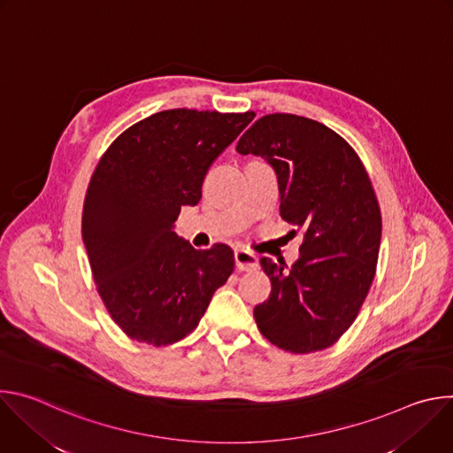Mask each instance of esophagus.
Wrapping results in <instances>:
<instances>
[{
	"instance_id": "esophagus-1",
	"label": "esophagus",
	"mask_w": 453,
	"mask_h": 453,
	"mask_svg": "<svg viewBox=\"0 0 453 453\" xmlns=\"http://www.w3.org/2000/svg\"><path fill=\"white\" fill-rule=\"evenodd\" d=\"M234 264L238 271H256L257 269V257L245 250V249H236L234 250Z\"/></svg>"
}]
</instances>
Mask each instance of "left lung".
I'll use <instances>...</instances> for the list:
<instances>
[{
    "instance_id": "left-lung-1",
    "label": "left lung",
    "mask_w": 453,
    "mask_h": 453,
    "mask_svg": "<svg viewBox=\"0 0 453 453\" xmlns=\"http://www.w3.org/2000/svg\"><path fill=\"white\" fill-rule=\"evenodd\" d=\"M236 152L273 166L281 217L304 231L292 267L260 260L273 290L254 306L256 325L285 351L330 348L353 325L376 273L381 215L367 172L332 128L296 114L256 119Z\"/></svg>"
}]
</instances>
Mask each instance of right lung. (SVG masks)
<instances>
[{"label": "right lung", "instance_id": "obj_1", "mask_svg": "<svg viewBox=\"0 0 453 453\" xmlns=\"http://www.w3.org/2000/svg\"><path fill=\"white\" fill-rule=\"evenodd\" d=\"M252 118L161 111L128 127L100 159L82 238L98 294L131 339L152 346L184 339L231 276V247L197 250L173 227L182 206L199 204L210 166Z\"/></svg>", "mask_w": 453, "mask_h": 453}]
</instances>
